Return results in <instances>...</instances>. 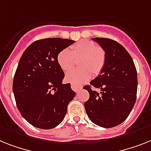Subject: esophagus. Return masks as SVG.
Here are the masks:
<instances>
[{"instance_id":"34e87169","label":"esophagus","mask_w":151,"mask_h":151,"mask_svg":"<svg viewBox=\"0 0 151 151\" xmlns=\"http://www.w3.org/2000/svg\"><path fill=\"white\" fill-rule=\"evenodd\" d=\"M71 87H72V89H73L76 93H78V91H79V89H80L81 88V86H78V85L76 84H72L71 85Z\"/></svg>"}]
</instances>
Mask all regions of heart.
Here are the masks:
<instances>
[{
  "mask_svg": "<svg viewBox=\"0 0 151 151\" xmlns=\"http://www.w3.org/2000/svg\"><path fill=\"white\" fill-rule=\"evenodd\" d=\"M79 59V68L73 69L65 76L68 83L80 85L93 76H98L103 70L106 62V53L103 48L90 41H80L68 49H63L57 56V62L64 72L74 66L76 60Z\"/></svg>",
  "mask_w": 151,
  "mask_h": 151,
  "instance_id": "b5f03b06",
  "label": "heart"
}]
</instances>
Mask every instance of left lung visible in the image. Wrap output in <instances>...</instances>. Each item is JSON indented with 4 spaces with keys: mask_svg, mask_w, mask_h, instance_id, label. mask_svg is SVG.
Segmentation results:
<instances>
[{
    "mask_svg": "<svg viewBox=\"0 0 151 151\" xmlns=\"http://www.w3.org/2000/svg\"><path fill=\"white\" fill-rule=\"evenodd\" d=\"M105 51L106 62L100 74L83 89L89 93L84 106L96 125L111 128L119 125L131 112L137 91V73L130 55L114 40L94 38ZM99 88V93L91 88Z\"/></svg>",
    "mask_w": 151,
    "mask_h": 151,
    "instance_id": "left-lung-1",
    "label": "left lung"
}]
</instances>
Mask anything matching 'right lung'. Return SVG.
Returning <instances> with one entry per match:
<instances>
[{"mask_svg": "<svg viewBox=\"0 0 151 151\" xmlns=\"http://www.w3.org/2000/svg\"><path fill=\"white\" fill-rule=\"evenodd\" d=\"M74 42L60 38L38 40L20 58L12 89L21 115L35 127L48 129L60 124L76 96L70 83L62 84L65 73L57 62L58 53Z\"/></svg>", "mask_w": 151, "mask_h": 151, "instance_id": "right-lung-1", "label": "right lung"}]
</instances>
